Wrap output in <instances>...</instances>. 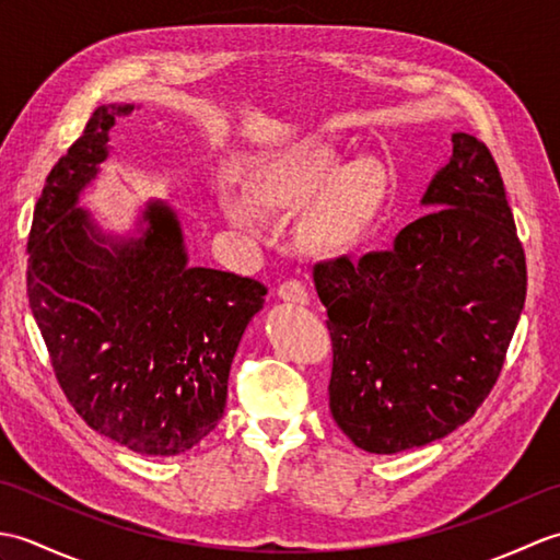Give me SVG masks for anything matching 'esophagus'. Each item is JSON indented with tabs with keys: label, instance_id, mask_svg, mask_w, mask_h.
<instances>
[{
	"label": "esophagus",
	"instance_id": "obj_1",
	"mask_svg": "<svg viewBox=\"0 0 560 560\" xmlns=\"http://www.w3.org/2000/svg\"><path fill=\"white\" fill-rule=\"evenodd\" d=\"M277 295H279L281 301L299 303V305H307V301H311V293H307L305 283H303V281H299V279H289V281L279 283Z\"/></svg>",
	"mask_w": 560,
	"mask_h": 560
}]
</instances>
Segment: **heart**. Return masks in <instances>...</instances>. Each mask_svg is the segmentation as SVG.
<instances>
[{
  "label": "heart",
  "instance_id": "heart-1",
  "mask_svg": "<svg viewBox=\"0 0 560 560\" xmlns=\"http://www.w3.org/2000/svg\"><path fill=\"white\" fill-rule=\"evenodd\" d=\"M249 192L267 211L311 207L303 223L305 237L317 247H347L363 235L385 192L383 168L371 159L343 168V156L327 141H307L279 151L249 177ZM223 209L235 225L259 231L261 217L247 199L223 192Z\"/></svg>",
  "mask_w": 560,
  "mask_h": 560
}]
</instances>
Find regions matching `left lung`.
Returning a JSON list of instances; mask_svg holds the SVG:
<instances>
[{
    "label": "left lung",
    "instance_id": "left-lung-1",
    "mask_svg": "<svg viewBox=\"0 0 560 560\" xmlns=\"http://www.w3.org/2000/svg\"><path fill=\"white\" fill-rule=\"evenodd\" d=\"M425 217L389 249L315 265L331 337L329 411L355 447L395 455L445 438L489 397L527 295L501 171L452 135Z\"/></svg>",
    "mask_w": 560,
    "mask_h": 560
}]
</instances>
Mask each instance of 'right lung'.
Segmentation results:
<instances>
[{
  "label": "right lung",
  "instance_id": "add662e5",
  "mask_svg": "<svg viewBox=\"0 0 560 560\" xmlns=\"http://www.w3.org/2000/svg\"><path fill=\"white\" fill-rule=\"evenodd\" d=\"M101 105L55 163L28 235V303L59 387L93 431L141 455H180L217 428L259 281L189 267L171 207L151 201L141 237L105 235L79 192L108 159L117 117Z\"/></svg>",
  "mask_w": 560,
  "mask_h": 560
}]
</instances>
